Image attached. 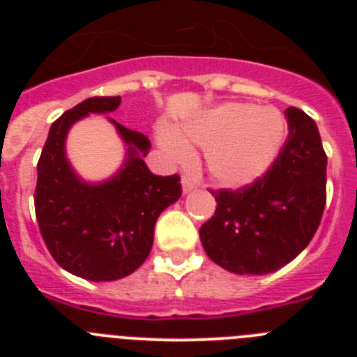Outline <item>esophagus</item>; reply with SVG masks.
Wrapping results in <instances>:
<instances>
[{
  "label": "esophagus",
  "mask_w": 357,
  "mask_h": 357,
  "mask_svg": "<svg viewBox=\"0 0 357 357\" xmlns=\"http://www.w3.org/2000/svg\"><path fill=\"white\" fill-rule=\"evenodd\" d=\"M197 188V182L191 178L189 175H184L182 176V189H184V193H189V191H193V189Z\"/></svg>",
  "instance_id": "esophagus-1"
}]
</instances>
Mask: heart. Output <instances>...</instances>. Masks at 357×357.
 Returning a JSON list of instances; mask_svg holds the SVG:
<instances>
[{
	"label": "heart",
	"mask_w": 357,
	"mask_h": 357,
	"mask_svg": "<svg viewBox=\"0 0 357 357\" xmlns=\"http://www.w3.org/2000/svg\"><path fill=\"white\" fill-rule=\"evenodd\" d=\"M184 135L206 146L211 175L223 185H243L270 166L284 139V121L273 109L250 103H223L184 125ZM164 148L176 159L191 153L173 134L162 135Z\"/></svg>",
	"instance_id": "heart-1"
}]
</instances>
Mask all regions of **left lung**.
I'll list each match as a JSON object with an SVG mask.
<instances>
[{"mask_svg":"<svg viewBox=\"0 0 357 357\" xmlns=\"http://www.w3.org/2000/svg\"><path fill=\"white\" fill-rule=\"evenodd\" d=\"M288 137L272 166L239 189H211L216 211L200 227L206 254L239 275L272 273L301 254L327 200V155L317 123L288 107Z\"/></svg>","mask_w":357,"mask_h":357,"instance_id":"1","label":"left lung"}]
</instances>
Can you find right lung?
I'll use <instances>...</instances> for the list:
<instances>
[{
  "label": "right lung",
  "mask_w": 357,
  "mask_h": 357,
  "mask_svg": "<svg viewBox=\"0 0 357 357\" xmlns=\"http://www.w3.org/2000/svg\"><path fill=\"white\" fill-rule=\"evenodd\" d=\"M119 96H93L53 121L37 162L36 216L53 259L73 275L87 280H116L135 272L153 245L159 214L182 195L181 176H160L143 157L144 134L110 119L128 144L121 172L105 184L82 182L64 155L69 127L89 112H112Z\"/></svg>",
  "instance_id": "obj_1"
}]
</instances>
